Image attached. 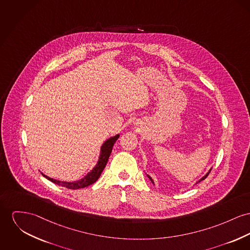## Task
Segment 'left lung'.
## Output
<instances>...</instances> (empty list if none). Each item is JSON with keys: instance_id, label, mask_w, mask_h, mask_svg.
<instances>
[{"instance_id": "obj_1", "label": "left lung", "mask_w": 250, "mask_h": 250, "mask_svg": "<svg viewBox=\"0 0 250 250\" xmlns=\"http://www.w3.org/2000/svg\"><path fill=\"white\" fill-rule=\"evenodd\" d=\"M210 170H211V169H209V171H208V173H207V174H206V175H205V176H204V177H203V178H201V179H200L199 181H198V182H197V183H199V182H201V181H202V180H204V179H206V178H207V177H208V173H209V172H210ZM148 177H149V178H150V181H151V182H152V183H153V181H152V179H151V178H150V176H149V175H148ZM196 183V184H197Z\"/></svg>"}]
</instances>
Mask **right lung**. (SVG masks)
I'll return each instance as SVG.
<instances>
[{
	"label": "right lung",
	"instance_id": "obj_1",
	"mask_svg": "<svg viewBox=\"0 0 250 250\" xmlns=\"http://www.w3.org/2000/svg\"><path fill=\"white\" fill-rule=\"evenodd\" d=\"M118 137H119V134H117L113 137H110L109 139H107L103 143V145L101 146L100 158H99L98 164L83 179H81L79 181H76V182H64V181H60V180L53 179V178H50V177H48L44 174H42V175L44 177H46L48 180H50L51 182L60 185V186H62V187H65V188H70V189L83 188L88 187V186L95 183L100 178L102 170L104 169V167L106 166V164L108 162V159L110 157V154H111L112 150H113V147H114L116 141L118 139Z\"/></svg>",
	"mask_w": 250,
	"mask_h": 250
}]
</instances>
